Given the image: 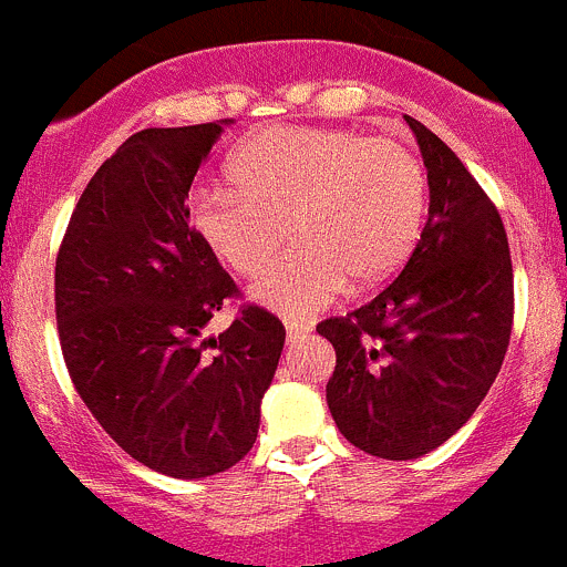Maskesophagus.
<instances>
[{"label": "esophagus", "mask_w": 567, "mask_h": 567, "mask_svg": "<svg viewBox=\"0 0 567 567\" xmlns=\"http://www.w3.org/2000/svg\"><path fill=\"white\" fill-rule=\"evenodd\" d=\"M311 326L306 323V320H287V340L289 342H298L303 340V337H309Z\"/></svg>", "instance_id": "1"}]
</instances>
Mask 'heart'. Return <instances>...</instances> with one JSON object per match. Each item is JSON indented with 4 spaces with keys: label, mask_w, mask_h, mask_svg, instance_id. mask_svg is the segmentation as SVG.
Wrapping results in <instances>:
<instances>
[{
    "label": "heart",
    "mask_w": 567,
    "mask_h": 567,
    "mask_svg": "<svg viewBox=\"0 0 567 567\" xmlns=\"http://www.w3.org/2000/svg\"><path fill=\"white\" fill-rule=\"evenodd\" d=\"M227 176L238 190H196L190 227L238 278H258L289 225L298 244L252 289L258 306L284 318H309L348 280L365 289L391 278L422 230L424 171L391 140L264 128L236 145Z\"/></svg>",
    "instance_id": "heart-1"
}]
</instances>
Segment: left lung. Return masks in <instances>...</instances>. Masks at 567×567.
<instances>
[{
  "label": "left lung",
  "instance_id": "left-lung-1",
  "mask_svg": "<svg viewBox=\"0 0 567 567\" xmlns=\"http://www.w3.org/2000/svg\"><path fill=\"white\" fill-rule=\"evenodd\" d=\"M404 121L427 168L422 238L391 287L318 326L337 351L326 385L337 430L388 461L427 455L470 422L501 371L514 318L501 213L444 140Z\"/></svg>",
  "mask_w": 567,
  "mask_h": 567
}]
</instances>
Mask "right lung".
I'll return each mask as SVG.
<instances>
[{
  "label": "right lung",
  "mask_w": 567,
  "mask_h": 567,
  "mask_svg": "<svg viewBox=\"0 0 567 567\" xmlns=\"http://www.w3.org/2000/svg\"><path fill=\"white\" fill-rule=\"evenodd\" d=\"M221 123L143 128L97 168L55 258L64 362L101 427L134 461L194 481L252 450L287 331L244 306L202 337L236 292L190 227V182Z\"/></svg>",
  "instance_id": "1"
}]
</instances>
